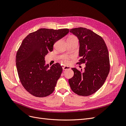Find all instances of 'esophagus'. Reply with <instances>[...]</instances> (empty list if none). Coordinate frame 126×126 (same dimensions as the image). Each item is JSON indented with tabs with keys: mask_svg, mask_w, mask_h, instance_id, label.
<instances>
[{
	"mask_svg": "<svg viewBox=\"0 0 126 126\" xmlns=\"http://www.w3.org/2000/svg\"><path fill=\"white\" fill-rule=\"evenodd\" d=\"M63 70H67L68 69H70V68L69 67L64 65V66H63Z\"/></svg>",
	"mask_w": 126,
	"mask_h": 126,
	"instance_id": "esophagus-1",
	"label": "esophagus"
}]
</instances>
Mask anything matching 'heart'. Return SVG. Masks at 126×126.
<instances>
[{"label":"heart","instance_id":"obj_1","mask_svg":"<svg viewBox=\"0 0 126 126\" xmlns=\"http://www.w3.org/2000/svg\"><path fill=\"white\" fill-rule=\"evenodd\" d=\"M73 38H77L75 36H70L68 39H73ZM71 58V57L70 56H64L63 57V62L66 64H68L70 63V59Z\"/></svg>","mask_w":126,"mask_h":126}]
</instances>
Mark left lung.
I'll return each instance as SVG.
<instances>
[{"label":"left lung","mask_w":126,"mask_h":126,"mask_svg":"<svg viewBox=\"0 0 126 126\" xmlns=\"http://www.w3.org/2000/svg\"><path fill=\"white\" fill-rule=\"evenodd\" d=\"M70 32L79 39L80 58L77 63H86V67L83 72L72 68L74 76L69 83L75 93L87 96L97 91L106 80L110 68L109 52L103 38L90 30L80 27Z\"/></svg>","instance_id":"left-lung-1"}]
</instances>
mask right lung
Listing matches in <instances>:
<instances>
[{
	"instance_id": "right-lung-1",
	"label": "right lung",
	"mask_w": 126,
	"mask_h": 126,
	"mask_svg": "<svg viewBox=\"0 0 126 126\" xmlns=\"http://www.w3.org/2000/svg\"><path fill=\"white\" fill-rule=\"evenodd\" d=\"M69 32L68 29L41 28L30 33L21 43L16 56L17 72L23 88L34 96L46 97L54 91L63 68L56 63L49 68L45 57Z\"/></svg>"
}]
</instances>
